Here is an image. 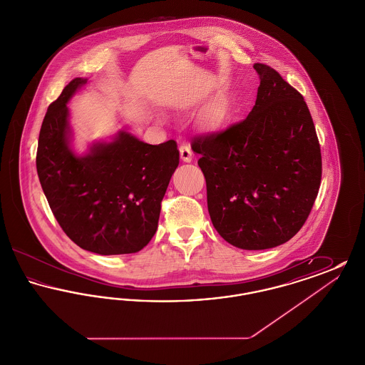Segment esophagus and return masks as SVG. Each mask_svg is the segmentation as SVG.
Returning a JSON list of instances; mask_svg holds the SVG:
<instances>
[{
  "label": "esophagus",
  "mask_w": 365,
  "mask_h": 365,
  "mask_svg": "<svg viewBox=\"0 0 365 365\" xmlns=\"http://www.w3.org/2000/svg\"><path fill=\"white\" fill-rule=\"evenodd\" d=\"M179 152H180V158H182V161H185V163H191V161H192L194 155H192L191 148L189 145H182V146L179 148Z\"/></svg>",
  "instance_id": "34e87169"
}]
</instances>
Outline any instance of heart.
<instances>
[{
    "label": "heart",
    "instance_id": "heart-1",
    "mask_svg": "<svg viewBox=\"0 0 365 365\" xmlns=\"http://www.w3.org/2000/svg\"><path fill=\"white\" fill-rule=\"evenodd\" d=\"M228 119V104L225 97H216L209 103L204 115L202 123L208 130H219L227 123Z\"/></svg>",
    "mask_w": 365,
    "mask_h": 365
}]
</instances>
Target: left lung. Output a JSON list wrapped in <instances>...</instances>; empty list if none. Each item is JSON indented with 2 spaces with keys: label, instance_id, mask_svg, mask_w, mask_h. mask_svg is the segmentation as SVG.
I'll return each instance as SVG.
<instances>
[{
  "label": "left lung",
  "instance_id": "8db88e82",
  "mask_svg": "<svg viewBox=\"0 0 365 365\" xmlns=\"http://www.w3.org/2000/svg\"><path fill=\"white\" fill-rule=\"evenodd\" d=\"M256 105L219 134L192 140L207 180L212 225L245 250L292 240L308 219L322 179V153L304 97L277 71L256 63Z\"/></svg>",
  "mask_w": 365,
  "mask_h": 365
}]
</instances>
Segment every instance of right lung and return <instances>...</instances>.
Here are the masks:
<instances>
[{
  "instance_id": "add662e5",
  "label": "right lung",
  "mask_w": 365,
  "mask_h": 365,
  "mask_svg": "<svg viewBox=\"0 0 365 365\" xmlns=\"http://www.w3.org/2000/svg\"><path fill=\"white\" fill-rule=\"evenodd\" d=\"M86 83L75 78L49 105L38 139V178L56 220L78 246L104 256L137 253L156 234L178 145H149L119 131L76 155L67 104Z\"/></svg>"
}]
</instances>
